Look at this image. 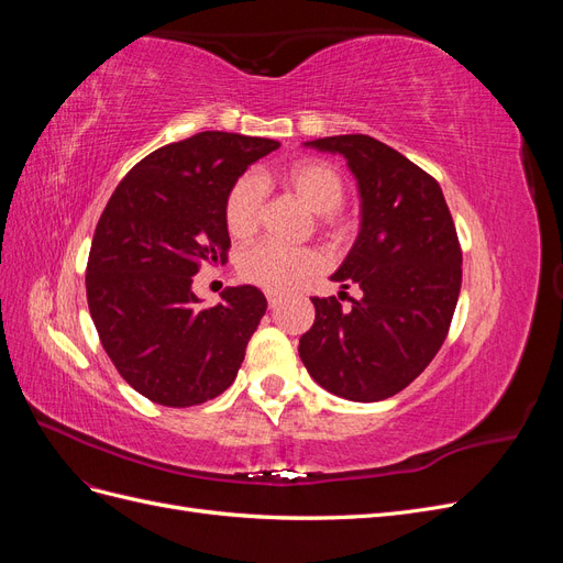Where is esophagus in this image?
I'll return each mask as SVG.
<instances>
[{"mask_svg": "<svg viewBox=\"0 0 563 563\" xmlns=\"http://www.w3.org/2000/svg\"><path fill=\"white\" fill-rule=\"evenodd\" d=\"M279 302H282V298H279V296H275V294H267V305H269L272 310H275Z\"/></svg>", "mask_w": 563, "mask_h": 563, "instance_id": "esophagus-1", "label": "esophagus"}]
</instances>
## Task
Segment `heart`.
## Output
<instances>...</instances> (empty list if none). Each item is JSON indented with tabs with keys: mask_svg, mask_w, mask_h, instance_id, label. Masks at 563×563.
Wrapping results in <instances>:
<instances>
[{
	"mask_svg": "<svg viewBox=\"0 0 563 563\" xmlns=\"http://www.w3.org/2000/svg\"><path fill=\"white\" fill-rule=\"evenodd\" d=\"M284 187H288L305 209L321 216V223L335 228V209L343 203L345 180L338 168L321 159H300L288 164L279 174ZM263 207V187L253 176L236 180L225 197V228L234 240H246L258 228ZM323 261L314 249H286L272 242H263L249 249L240 261V275L244 282L265 288L269 294H286L294 286L317 275Z\"/></svg>",
	"mask_w": 563,
	"mask_h": 563,
	"instance_id": "heart-1",
	"label": "heart"
}]
</instances>
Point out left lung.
<instances>
[{
    "mask_svg": "<svg viewBox=\"0 0 563 563\" xmlns=\"http://www.w3.org/2000/svg\"><path fill=\"white\" fill-rule=\"evenodd\" d=\"M343 155L360 190V234L331 279L362 296L352 308L312 298L300 360L331 395L380 401L411 385L444 345L463 282V253L439 183L364 133L305 143Z\"/></svg>",
    "mask_w": 563,
    "mask_h": 563,
    "instance_id": "left-lung-1",
    "label": "left lung"
}]
</instances>
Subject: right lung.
I'll list each match as a JSON object with an SVG mask.
<instances>
[{
	"label": "right lung",
	"mask_w": 563,
	"mask_h": 563,
	"mask_svg": "<svg viewBox=\"0 0 563 563\" xmlns=\"http://www.w3.org/2000/svg\"><path fill=\"white\" fill-rule=\"evenodd\" d=\"M277 147L240 133H195L135 164L100 216L87 265L89 312L119 376L150 401L185 408L234 383L267 300L242 284L201 308L192 277L228 261L225 197Z\"/></svg>",
	"instance_id": "1"
}]
</instances>
